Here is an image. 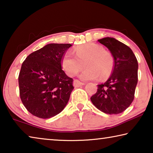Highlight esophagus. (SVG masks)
<instances>
[{"mask_svg":"<svg viewBox=\"0 0 153 153\" xmlns=\"http://www.w3.org/2000/svg\"><path fill=\"white\" fill-rule=\"evenodd\" d=\"M82 85H84V83L80 82V81H79V80L75 79L74 81V86L77 87V86H82Z\"/></svg>","mask_w":153,"mask_h":153,"instance_id":"esophagus-1","label":"esophagus"}]
</instances>
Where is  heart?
<instances>
[{
    "instance_id": "obj_1",
    "label": "heart",
    "mask_w": 153,
    "mask_h": 153,
    "mask_svg": "<svg viewBox=\"0 0 153 153\" xmlns=\"http://www.w3.org/2000/svg\"><path fill=\"white\" fill-rule=\"evenodd\" d=\"M73 54L67 52L61 59V65L69 76L76 75L84 67L86 68L79 75L83 80H91L100 77L105 79L109 76L114 65L113 56L109 51L103 50L95 43H86L76 46Z\"/></svg>"
}]
</instances>
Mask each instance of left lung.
I'll return each instance as SVG.
<instances>
[{"instance_id": "left-lung-1", "label": "left lung", "mask_w": 153, "mask_h": 153, "mask_svg": "<svg viewBox=\"0 0 153 153\" xmlns=\"http://www.w3.org/2000/svg\"><path fill=\"white\" fill-rule=\"evenodd\" d=\"M98 42L105 45L114 59L112 74L90 99L96 107L107 114H119L134 100L138 82V64L131 48L113 38H104Z\"/></svg>"}]
</instances>
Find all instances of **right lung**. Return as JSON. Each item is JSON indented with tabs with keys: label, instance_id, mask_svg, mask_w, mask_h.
I'll return each instance as SVG.
<instances>
[{
	"label": "right lung",
	"instance_id": "add662e5",
	"mask_svg": "<svg viewBox=\"0 0 153 153\" xmlns=\"http://www.w3.org/2000/svg\"><path fill=\"white\" fill-rule=\"evenodd\" d=\"M71 44H48L23 62L18 77L19 95L26 109L42 119L61 113L69 101L73 79L62 70L61 59Z\"/></svg>",
	"mask_w": 153,
	"mask_h": 153
}]
</instances>
